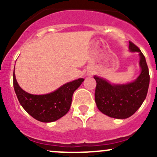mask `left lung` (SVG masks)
<instances>
[{
  "label": "left lung",
  "mask_w": 157,
  "mask_h": 157,
  "mask_svg": "<svg viewBox=\"0 0 157 157\" xmlns=\"http://www.w3.org/2000/svg\"><path fill=\"white\" fill-rule=\"evenodd\" d=\"M131 52L140 55L141 72L134 82L127 84H112L105 79L94 76L96 81L95 101L101 112L111 118H129L141 106L146 99L150 83V74L144 55L137 45L129 41Z\"/></svg>",
  "instance_id": "left-lung-1"
}]
</instances>
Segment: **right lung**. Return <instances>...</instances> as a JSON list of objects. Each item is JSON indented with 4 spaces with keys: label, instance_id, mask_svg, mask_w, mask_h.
Instances as JSON below:
<instances>
[{
    "label": "right lung",
    "instance_id": "obj_1",
    "mask_svg": "<svg viewBox=\"0 0 157 157\" xmlns=\"http://www.w3.org/2000/svg\"><path fill=\"white\" fill-rule=\"evenodd\" d=\"M13 77V87L20 105L33 118L42 122H52L65 115L71 108L74 92L84 80L80 78L65 83L55 92L45 95H33L19 86Z\"/></svg>",
    "mask_w": 157,
    "mask_h": 157
}]
</instances>
